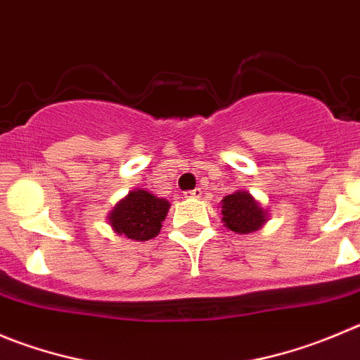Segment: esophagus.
Listing matches in <instances>:
<instances>
[{"mask_svg": "<svg viewBox=\"0 0 360 360\" xmlns=\"http://www.w3.org/2000/svg\"><path fill=\"white\" fill-rule=\"evenodd\" d=\"M188 195L193 197V199H199V197L202 195V188H195V190H190V191H188Z\"/></svg>", "mask_w": 360, "mask_h": 360, "instance_id": "obj_1", "label": "esophagus"}]
</instances>
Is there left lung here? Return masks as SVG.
I'll return each instance as SVG.
<instances>
[{"mask_svg":"<svg viewBox=\"0 0 360 360\" xmlns=\"http://www.w3.org/2000/svg\"><path fill=\"white\" fill-rule=\"evenodd\" d=\"M221 220L231 231L248 234L259 229L266 221V213L247 191H234L221 200Z\"/></svg>","mask_w":360,"mask_h":360,"instance_id":"left-lung-1","label":"left lung"}]
</instances>
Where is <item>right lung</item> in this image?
I'll use <instances>...</instances> for the list:
<instances>
[{"mask_svg":"<svg viewBox=\"0 0 360 360\" xmlns=\"http://www.w3.org/2000/svg\"><path fill=\"white\" fill-rule=\"evenodd\" d=\"M169 207V200L154 197L149 191L134 190L110 213V224L117 234L147 241L160 233Z\"/></svg>","mask_w":360,"mask_h":360,"instance_id":"right-lung-1","label":"right lung"}]
</instances>
